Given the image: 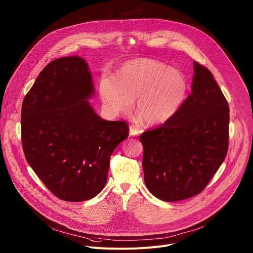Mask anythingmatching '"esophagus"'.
Listing matches in <instances>:
<instances>
[{
	"label": "esophagus",
	"mask_w": 253,
	"mask_h": 253,
	"mask_svg": "<svg viewBox=\"0 0 253 253\" xmlns=\"http://www.w3.org/2000/svg\"><path fill=\"white\" fill-rule=\"evenodd\" d=\"M138 133H139V130L137 128H135L134 126L129 127V135L130 136H136V135H138Z\"/></svg>",
	"instance_id": "1"
}]
</instances>
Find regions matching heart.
<instances>
[{"label":"heart","mask_w":253,"mask_h":253,"mask_svg":"<svg viewBox=\"0 0 253 253\" xmlns=\"http://www.w3.org/2000/svg\"><path fill=\"white\" fill-rule=\"evenodd\" d=\"M187 89L181 72L147 58L125 62L115 78L104 75L99 83L100 97L108 114L128 115L136 100L140 116L151 125L173 117L183 104Z\"/></svg>","instance_id":"b5f03b06"}]
</instances>
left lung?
Listing matches in <instances>:
<instances>
[{"label": "left lung", "mask_w": 253, "mask_h": 253, "mask_svg": "<svg viewBox=\"0 0 253 253\" xmlns=\"http://www.w3.org/2000/svg\"><path fill=\"white\" fill-rule=\"evenodd\" d=\"M191 94L157 128L140 135L144 181L158 199L199 194L225 159L229 106L211 72L194 61Z\"/></svg>", "instance_id": "left-lung-1"}]
</instances>
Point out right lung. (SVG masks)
Segmentation results:
<instances>
[{"instance_id":"obj_1","label":"right lung","mask_w":253,"mask_h":253,"mask_svg":"<svg viewBox=\"0 0 253 253\" xmlns=\"http://www.w3.org/2000/svg\"><path fill=\"white\" fill-rule=\"evenodd\" d=\"M94 93L87 62L70 56L49 63L23 101L26 159L65 201H85L102 191L110 157L129 135L126 122L99 117L89 102Z\"/></svg>"}]
</instances>
